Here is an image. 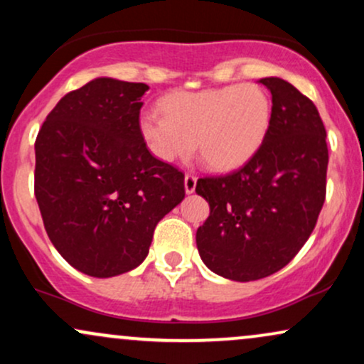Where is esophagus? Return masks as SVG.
Instances as JSON below:
<instances>
[{"label":"esophagus","instance_id":"esophagus-1","mask_svg":"<svg viewBox=\"0 0 364 364\" xmlns=\"http://www.w3.org/2000/svg\"><path fill=\"white\" fill-rule=\"evenodd\" d=\"M196 188V178L193 176V174H186L185 176V191L188 195L193 193Z\"/></svg>","mask_w":364,"mask_h":364}]
</instances>
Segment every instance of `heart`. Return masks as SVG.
I'll use <instances>...</instances> for the list:
<instances>
[{
	"label": "heart",
	"instance_id": "b5f03b06",
	"mask_svg": "<svg viewBox=\"0 0 364 364\" xmlns=\"http://www.w3.org/2000/svg\"><path fill=\"white\" fill-rule=\"evenodd\" d=\"M164 114L145 111L139 129L161 162L185 161L198 149L210 169L232 171L252 159L272 118L269 95L257 85L176 90L161 101Z\"/></svg>",
	"mask_w": 364,
	"mask_h": 364
}]
</instances>
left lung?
<instances>
[{"label":"left lung","mask_w":364,"mask_h":364,"mask_svg":"<svg viewBox=\"0 0 364 364\" xmlns=\"http://www.w3.org/2000/svg\"><path fill=\"white\" fill-rule=\"evenodd\" d=\"M272 94L265 140L241 169L202 178L196 193L210 215L196 229L200 258L212 272L258 281L286 267L310 237L325 202V127L306 95L279 77L258 80Z\"/></svg>","instance_id":"left-lung-1"}]
</instances>
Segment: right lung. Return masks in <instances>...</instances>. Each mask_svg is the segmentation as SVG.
I'll use <instances>...</instances> for the list:
<instances>
[{"label": "right lung", "instance_id": "right-lung-1", "mask_svg": "<svg viewBox=\"0 0 364 364\" xmlns=\"http://www.w3.org/2000/svg\"><path fill=\"white\" fill-rule=\"evenodd\" d=\"M145 83L99 77L49 112L36 140V198L46 232L90 277L129 272L154 229L185 198L181 171L157 161L140 135Z\"/></svg>", "mask_w": 364, "mask_h": 364}]
</instances>
